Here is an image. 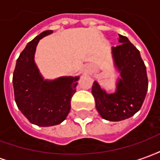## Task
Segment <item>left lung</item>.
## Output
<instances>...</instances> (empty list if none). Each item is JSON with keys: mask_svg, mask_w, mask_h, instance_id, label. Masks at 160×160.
<instances>
[{"mask_svg": "<svg viewBox=\"0 0 160 160\" xmlns=\"http://www.w3.org/2000/svg\"><path fill=\"white\" fill-rule=\"evenodd\" d=\"M118 42L119 45L111 48L114 66L120 73L116 90L107 93L96 80L92 87L98 112L111 122L128 119L140 111L148 87L147 68L140 51L127 37L119 34Z\"/></svg>", "mask_w": 160, "mask_h": 160, "instance_id": "8db88e82", "label": "left lung"}]
</instances>
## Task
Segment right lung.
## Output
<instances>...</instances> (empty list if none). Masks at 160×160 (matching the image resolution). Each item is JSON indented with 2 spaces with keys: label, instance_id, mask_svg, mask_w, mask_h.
I'll list each match as a JSON object with an SVG mask.
<instances>
[{
  "label": "right lung",
  "instance_id": "1",
  "mask_svg": "<svg viewBox=\"0 0 160 160\" xmlns=\"http://www.w3.org/2000/svg\"><path fill=\"white\" fill-rule=\"evenodd\" d=\"M45 31L27 43L16 62L12 75L17 106L30 122L49 127L62 122L69 113L71 98L76 92L79 76L45 80L35 62L40 39L51 34Z\"/></svg>",
  "mask_w": 160,
  "mask_h": 160
}]
</instances>
